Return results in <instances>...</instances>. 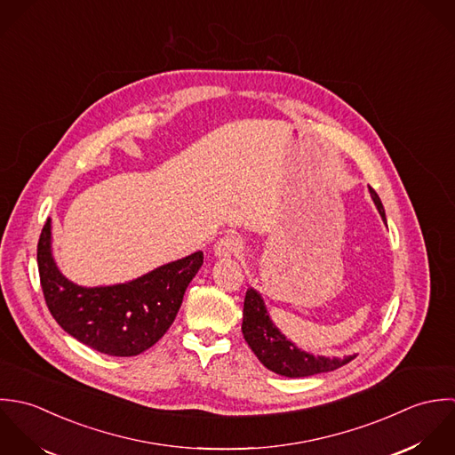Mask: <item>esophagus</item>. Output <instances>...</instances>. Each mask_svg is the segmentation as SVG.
I'll return each instance as SVG.
<instances>
[{"instance_id": "esophagus-1", "label": "esophagus", "mask_w": 455, "mask_h": 455, "mask_svg": "<svg viewBox=\"0 0 455 455\" xmlns=\"http://www.w3.org/2000/svg\"><path fill=\"white\" fill-rule=\"evenodd\" d=\"M243 250V241L237 235H225L214 246V255L218 257H232Z\"/></svg>"}]
</instances>
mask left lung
<instances>
[{"instance_id": "obj_1", "label": "left lung", "mask_w": 455, "mask_h": 455, "mask_svg": "<svg viewBox=\"0 0 455 455\" xmlns=\"http://www.w3.org/2000/svg\"><path fill=\"white\" fill-rule=\"evenodd\" d=\"M369 193L385 221V211L378 193L371 186H369ZM243 336L260 363L275 374L288 376V378H302V376H313L318 372H329L355 359V355H350L345 359L315 357L311 354L299 350L293 343H290L279 332V329L271 322L264 299L255 288H248L244 297Z\"/></svg>"}]
</instances>
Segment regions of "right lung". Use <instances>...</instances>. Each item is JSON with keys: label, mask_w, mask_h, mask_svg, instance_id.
<instances>
[{"label": "right lung", "mask_w": 455, "mask_h": 455, "mask_svg": "<svg viewBox=\"0 0 455 455\" xmlns=\"http://www.w3.org/2000/svg\"><path fill=\"white\" fill-rule=\"evenodd\" d=\"M36 262L45 304L65 332L100 354L133 357L169 331L189 281L204 264V253H191L128 283L86 288L56 267L47 220Z\"/></svg>", "instance_id": "right-lung-1"}]
</instances>
